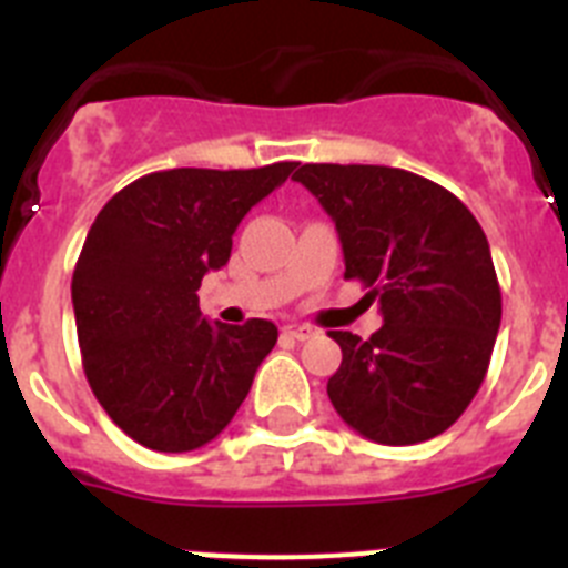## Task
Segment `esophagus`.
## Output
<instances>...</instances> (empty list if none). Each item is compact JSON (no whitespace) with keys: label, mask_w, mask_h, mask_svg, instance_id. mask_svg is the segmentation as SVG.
<instances>
[{"label":"esophagus","mask_w":568,"mask_h":568,"mask_svg":"<svg viewBox=\"0 0 568 568\" xmlns=\"http://www.w3.org/2000/svg\"><path fill=\"white\" fill-rule=\"evenodd\" d=\"M281 333L287 335V338H293V341H307V338H313L315 329L307 327V324H287V327L281 329Z\"/></svg>","instance_id":"esophagus-1"}]
</instances>
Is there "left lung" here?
<instances>
[{"instance_id": "obj_1", "label": "left lung", "mask_w": 568, "mask_h": 568, "mask_svg": "<svg viewBox=\"0 0 568 568\" xmlns=\"http://www.w3.org/2000/svg\"><path fill=\"white\" fill-rule=\"evenodd\" d=\"M338 230L344 278L378 301L369 338L333 329L327 395L375 444H420L464 415L489 369L500 287L478 219L449 190L381 164H301L293 175Z\"/></svg>"}]
</instances>
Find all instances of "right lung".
<instances>
[{"label":"right lung","mask_w":568,"mask_h":568,"mask_svg":"<svg viewBox=\"0 0 568 568\" xmlns=\"http://www.w3.org/2000/svg\"><path fill=\"white\" fill-rule=\"evenodd\" d=\"M293 170L150 173L90 227L70 287L84 375L113 424L148 449L190 453L222 435L278 341L264 318L210 324L195 293L230 261L241 219Z\"/></svg>","instance_id":"right-lung-1"}]
</instances>
